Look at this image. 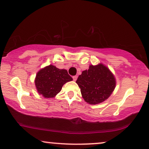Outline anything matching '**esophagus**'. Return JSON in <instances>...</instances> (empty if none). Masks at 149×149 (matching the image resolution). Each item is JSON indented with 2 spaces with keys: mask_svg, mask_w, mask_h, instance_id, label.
Listing matches in <instances>:
<instances>
[{
  "mask_svg": "<svg viewBox=\"0 0 149 149\" xmlns=\"http://www.w3.org/2000/svg\"><path fill=\"white\" fill-rule=\"evenodd\" d=\"M77 78V75H74V76H73V79H74V81H76Z\"/></svg>",
  "mask_w": 149,
  "mask_h": 149,
  "instance_id": "esophagus-1",
  "label": "esophagus"
}]
</instances>
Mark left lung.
I'll use <instances>...</instances> for the list:
<instances>
[{"mask_svg": "<svg viewBox=\"0 0 149 149\" xmlns=\"http://www.w3.org/2000/svg\"><path fill=\"white\" fill-rule=\"evenodd\" d=\"M76 83L85 101L92 104L107 99L116 87L113 75L102 64L91 65L88 70L83 71Z\"/></svg>", "mask_w": 149, "mask_h": 149, "instance_id": "obj_1", "label": "left lung"}]
</instances>
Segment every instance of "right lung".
<instances>
[{"mask_svg":"<svg viewBox=\"0 0 149 149\" xmlns=\"http://www.w3.org/2000/svg\"><path fill=\"white\" fill-rule=\"evenodd\" d=\"M72 79L67 70L50 65L38 72L35 85L40 95L45 98H53L59 93L65 84Z\"/></svg>","mask_w":149,"mask_h":149,"instance_id":"obj_1","label":"right lung"}]
</instances>
